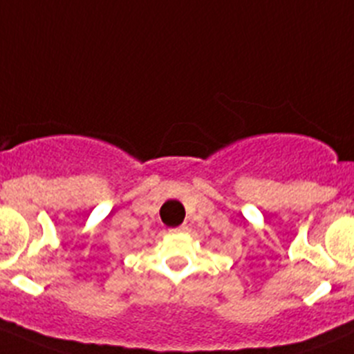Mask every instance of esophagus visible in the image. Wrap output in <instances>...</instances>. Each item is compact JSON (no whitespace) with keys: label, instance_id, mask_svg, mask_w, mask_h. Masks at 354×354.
Listing matches in <instances>:
<instances>
[{"label":"esophagus","instance_id":"obj_1","mask_svg":"<svg viewBox=\"0 0 354 354\" xmlns=\"http://www.w3.org/2000/svg\"><path fill=\"white\" fill-rule=\"evenodd\" d=\"M185 231H188V226L187 224H181L180 227H174V230H171V233H185Z\"/></svg>","mask_w":354,"mask_h":354}]
</instances>
